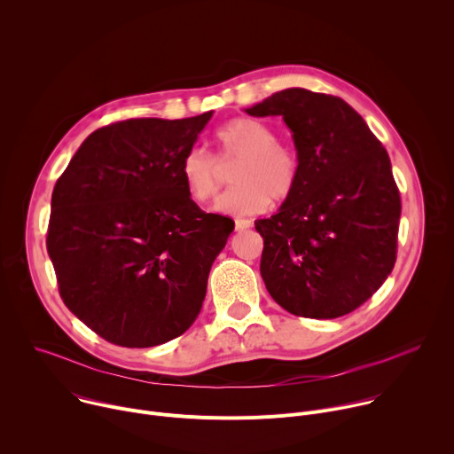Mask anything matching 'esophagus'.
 Instances as JSON below:
<instances>
[{"label":"esophagus","mask_w":454,"mask_h":454,"mask_svg":"<svg viewBox=\"0 0 454 454\" xmlns=\"http://www.w3.org/2000/svg\"><path fill=\"white\" fill-rule=\"evenodd\" d=\"M251 226H253V223H251L249 219H235V230H237V231L247 230V228H251Z\"/></svg>","instance_id":"1"}]
</instances>
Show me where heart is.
Wrapping results in <instances>:
<instances>
[{
	"mask_svg": "<svg viewBox=\"0 0 454 454\" xmlns=\"http://www.w3.org/2000/svg\"><path fill=\"white\" fill-rule=\"evenodd\" d=\"M214 142L217 160L203 151H190L181 161V179L188 196L208 203L221 188V165L239 160L231 174L235 186L215 203V210L228 215H253L264 212L271 200H289L300 181L298 154L278 144L270 125L254 118H235L221 125Z\"/></svg>",
	"mask_w": 454,
	"mask_h": 454,
	"instance_id": "1",
	"label": "heart"
}]
</instances>
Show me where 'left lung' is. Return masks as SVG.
I'll return each mask as SVG.
<instances>
[{
  "label": "left lung",
  "mask_w": 454,
  "mask_h": 454,
  "mask_svg": "<svg viewBox=\"0 0 454 454\" xmlns=\"http://www.w3.org/2000/svg\"><path fill=\"white\" fill-rule=\"evenodd\" d=\"M246 113L282 116L300 158L293 196L254 221L266 289L294 316L356 310L395 266L401 196L390 156L340 97L289 88Z\"/></svg>",
  "instance_id": "left-lung-1"
}]
</instances>
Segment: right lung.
<instances>
[{"mask_svg":"<svg viewBox=\"0 0 454 454\" xmlns=\"http://www.w3.org/2000/svg\"><path fill=\"white\" fill-rule=\"evenodd\" d=\"M210 118L100 127L53 186L46 249L60 298L109 343H167L201 312L235 226L203 212L181 179V161Z\"/></svg>","mask_w":454,"mask_h":454,"instance_id":"1","label":"right lung"}]
</instances>
